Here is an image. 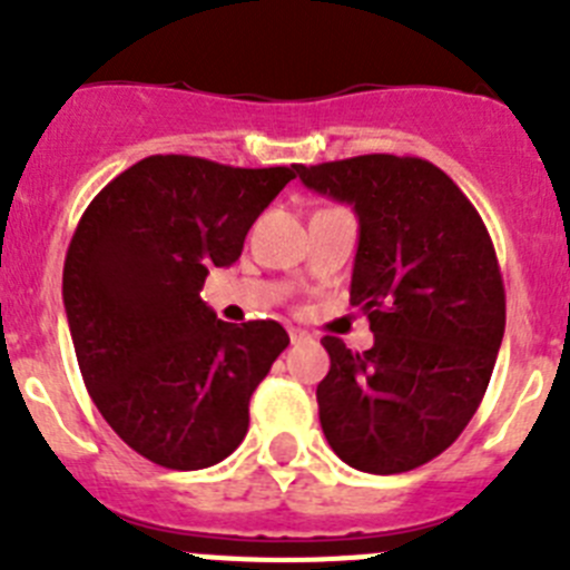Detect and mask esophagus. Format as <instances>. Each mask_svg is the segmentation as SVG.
I'll return each instance as SVG.
<instances>
[{
  "instance_id": "obj_1",
  "label": "esophagus",
  "mask_w": 570,
  "mask_h": 570,
  "mask_svg": "<svg viewBox=\"0 0 570 570\" xmlns=\"http://www.w3.org/2000/svg\"><path fill=\"white\" fill-rule=\"evenodd\" d=\"M288 336H291V342H294V345H296V342L308 340V334H305L302 328H288Z\"/></svg>"
}]
</instances>
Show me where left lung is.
<instances>
[{
    "instance_id": "8db88e82",
    "label": "left lung",
    "mask_w": 570,
    "mask_h": 570,
    "mask_svg": "<svg viewBox=\"0 0 570 570\" xmlns=\"http://www.w3.org/2000/svg\"><path fill=\"white\" fill-rule=\"evenodd\" d=\"M296 174L360 216L351 305L374 331L362 354L322 340L325 440L356 471H414L454 445L491 382L505 334L493 242L454 179L420 156L365 154Z\"/></svg>"
}]
</instances>
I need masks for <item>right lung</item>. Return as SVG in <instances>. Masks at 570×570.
Returning a JSON list of instances; mask_svg holds the SVG:
<instances>
[{
	"mask_svg": "<svg viewBox=\"0 0 570 570\" xmlns=\"http://www.w3.org/2000/svg\"><path fill=\"white\" fill-rule=\"evenodd\" d=\"M296 176L156 154L110 179L68 245L62 296L90 400L119 440L170 471L223 462L288 347L279 322L230 325L199 296Z\"/></svg>",
	"mask_w": 570,
	"mask_h": 570,
	"instance_id": "1",
	"label": "right lung"
}]
</instances>
